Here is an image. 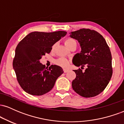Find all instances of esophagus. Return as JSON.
<instances>
[{"label": "esophagus", "instance_id": "1", "mask_svg": "<svg viewBox=\"0 0 124 124\" xmlns=\"http://www.w3.org/2000/svg\"><path fill=\"white\" fill-rule=\"evenodd\" d=\"M69 70L68 69H63V72H65V73H67V72H68Z\"/></svg>", "mask_w": 124, "mask_h": 124}]
</instances>
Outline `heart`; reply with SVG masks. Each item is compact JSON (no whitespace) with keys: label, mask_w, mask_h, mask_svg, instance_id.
<instances>
[{"label":"heart","mask_w":124,"mask_h":124,"mask_svg":"<svg viewBox=\"0 0 124 124\" xmlns=\"http://www.w3.org/2000/svg\"><path fill=\"white\" fill-rule=\"evenodd\" d=\"M73 42H75V40H74L73 39H72V38H68V39H66L65 41V44L66 46H68ZM55 47V45H54L53 46H52V49H54ZM55 62H56V63L58 65L60 66L67 67L69 66V63H70V61L65 58H60L55 61Z\"/></svg>","instance_id":"b5f03b06"}]
</instances>
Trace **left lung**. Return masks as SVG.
I'll return each instance as SVG.
<instances>
[{"instance_id":"1","label":"left lung","mask_w":124,"mask_h":124,"mask_svg":"<svg viewBox=\"0 0 124 124\" xmlns=\"http://www.w3.org/2000/svg\"><path fill=\"white\" fill-rule=\"evenodd\" d=\"M70 37L77 39L82 50L73 58L76 77L72 88L83 97H93L106 89L112 75V56L108 45L100 34L94 30L82 28L71 32ZM86 66L85 71L82 69Z\"/></svg>"}]
</instances>
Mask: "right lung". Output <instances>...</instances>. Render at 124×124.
<instances>
[{
  "instance_id": "add662e5",
  "label": "right lung",
  "mask_w": 124,
  "mask_h": 124,
  "mask_svg": "<svg viewBox=\"0 0 124 124\" xmlns=\"http://www.w3.org/2000/svg\"><path fill=\"white\" fill-rule=\"evenodd\" d=\"M67 32L34 31L28 34L16 48L13 67L18 83L26 93L42 96L52 90L58 77L63 73L61 67L51 65L48 68L39 60Z\"/></svg>"
}]
</instances>
